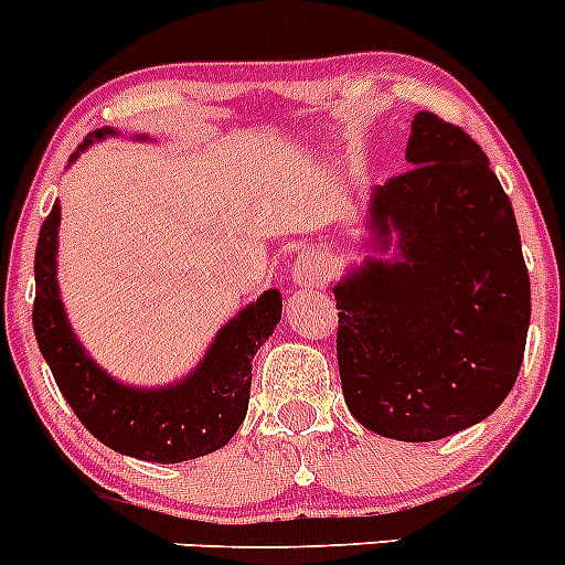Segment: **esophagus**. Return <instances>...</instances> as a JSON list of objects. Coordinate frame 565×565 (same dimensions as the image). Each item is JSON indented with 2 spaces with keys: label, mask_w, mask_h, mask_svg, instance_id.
Segmentation results:
<instances>
[{
  "label": "esophagus",
  "mask_w": 565,
  "mask_h": 565,
  "mask_svg": "<svg viewBox=\"0 0 565 565\" xmlns=\"http://www.w3.org/2000/svg\"><path fill=\"white\" fill-rule=\"evenodd\" d=\"M326 278V265L315 247L300 250L292 262V281L295 287H318Z\"/></svg>",
  "instance_id": "obj_1"
}]
</instances>
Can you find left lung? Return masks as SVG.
Wrapping results in <instances>:
<instances>
[{"instance_id": "1", "label": "left lung", "mask_w": 565, "mask_h": 565, "mask_svg": "<svg viewBox=\"0 0 565 565\" xmlns=\"http://www.w3.org/2000/svg\"><path fill=\"white\" fill-rule=\"evenodd\" d=\"M407 163L371 192L367 256L331 292L351 415L382 437L429 443L484 420L513 390L530 276L510 198L466 130L420 110Z\"/></svg>"}]
</instances>
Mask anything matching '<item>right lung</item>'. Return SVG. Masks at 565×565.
<instances>
[{"mask_svg": "<svg viewBox=\"0 0 565 565\" xmlns=\"http://www.w3.org/2000/svg\"><path fill=\"white\" fill-rule=\"evenodd\" d=\"M110 136L119 130L88 134L68 163ZM134 139L147 141V136L136 134ZM57 228L61 203L52 205L35 247L33 329L41 356L81 424L108 449L163 466L223 449L245 420L253 356L281 320V292L265 289L242 307L183 379L158 387L119 382L88 354L68 323L57 287Z\"/></svg>", "mask_w": 565, "mask_h": 565, "instance_id": "1", "label": "right lung"}]
</instances>
